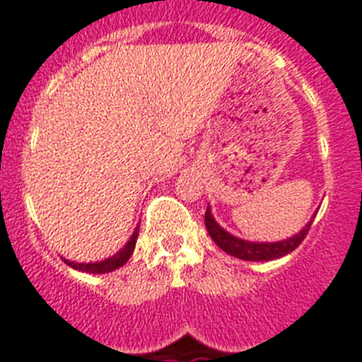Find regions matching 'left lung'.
<instances>
[{
    "label": "left lung",
    "instance_id": "obj_1",
    "mask_svg": "<svg viewBox=\"0 0 362 362\" xmlns=\"http://www.w3.org/2000/svg\"><path fill=\"white\" fill-rule=\"evenodd\" d=\"M204 223H206V230H208L209 238L214 239L215 245L218 248H223L226 254L233 257H239V259L245 261H270V259H278L281 256H287L294 248L298 247L300 243L305 239L308 235L309 228H311L313 218L305 224V228H302L296 235L289 239H284V241L278 243H252V241H245V239H239L232 233H228L224 228H221L217 224V221L211 215V209H206L204 215Z\"/></svg>",
    "mask_w": 362,
    "mask_h": 362
}]
</instances>
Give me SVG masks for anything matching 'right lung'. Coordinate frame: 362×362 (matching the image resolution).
Masks as SVG:
<instances>
[{
    "instance_id": "obj_1",
    "label": "right lung",
    "mask_w": 362,
    "mask_h": 362,
    "mask_svg": "<svg viewBox=\"0 0 362 362\" xmlns=\"http://www.w3.org/2000/svg\"><path fill=\"white\" fill-rule=\"evenodd\" d=\"M138 232H139V226H136L134 233L130 235L129 243L121 248L117 254H114L112 257H106L103 261H97V263H77V261H69V259H64L68 263L71 269L75 270H83V272H90V274H105V272H112V270L119 269L123 267L127 261L130 259L132 256V252L136 248V241H138Z\"/></svg>"
}]
</instances>
